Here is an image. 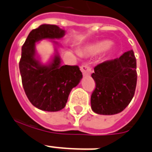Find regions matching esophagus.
<instances>
[{"mask_svg":"<svg viewBox=\"0 0 152 152\" xmlns=\"http://www.w3.org/2000/svg\"><path fill=\"white\" fill-rule=\"evenodd\" d=\"M80 70L84 76H90L91 73V68L90 66L87 65V64H83V65H81Z\"/></svg>","mask_w":152,"mask_h":152,"instance_id":"34e87169","label":"esophagus"}]
</instances>
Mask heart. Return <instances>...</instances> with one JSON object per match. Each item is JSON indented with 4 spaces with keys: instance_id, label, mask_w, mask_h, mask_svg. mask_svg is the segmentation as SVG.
<instances>
[{
    "instance_id": "heart-1",
    "label": "heart",
    "mask_w": 152,
    "mask_h": 152,
    "mask_svg": "<svg viewBox=\"0 0 152 152\" xmlns=\"http://www.w3.org/2000/svg\"><path fill=\"white\" fill-rule=\"evenodd\" d=\"M110 43L109 42H99V43L95 44V46H93L91 47V50L93 52H101V51L106 50L110 46Z\"/></svg>"
}]
</instances>
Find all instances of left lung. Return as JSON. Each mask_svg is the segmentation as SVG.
Masks as SVG:
<instances>
[{"label":"left lung","instance_id":"obj_1","mask_svg":"<svg viewBox=\"0 0 152 152\" xmlns=\"http://www.w3.org/2000/svg\"><path fill=\"white\" fill-rule=\"evenodd\" d=\"M94 71L91 76L96 87L91 97L92 110L103 115L124 110L134 96L137 87V60L133 50L98 64Z\"/></svg>","mask_w":152,"mask_h":152}]
</instances>
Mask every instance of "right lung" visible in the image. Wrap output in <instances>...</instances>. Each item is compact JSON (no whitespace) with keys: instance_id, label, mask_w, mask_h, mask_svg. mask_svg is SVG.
<instances>
[{"instance_id":"add662e5","label":"right lung","mask_w":152,"mask_h":152,"mask_svg":"<svg viewBox=\"0 0 152 152\" xmlns=\"http://www.w3.org/2000/svg\"><path fill=\"white\" fill-rule=\"evenodd\" d=\"M64 33L56 25L42 24L30 32L22 46L19 66L23 87L32 105L42 110L56 112L62 110L71 90L83 77L77 65H61L57 53L49 64H41L36 58L37 42L59 39ZM53 42L57 44L53 40Z\"/></svg>"}]
</instances>
